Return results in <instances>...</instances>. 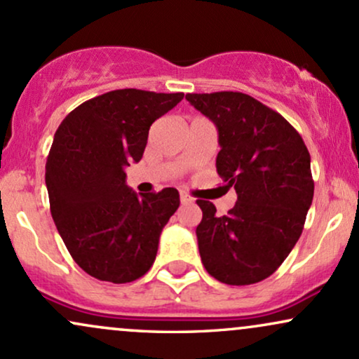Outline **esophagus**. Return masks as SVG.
<instances>
[{
  "label": "esophagus",
  "mask_w": 359,
  "mask_h": 359,
  "mask_svg": "<svg viewBox=\"0 0 359 359\" xmlns=\"http://www.w3.org/2000/svg\"><path fill=\"white\" fill-rule=\"evenodd\" d=\"M192 197L189 196V194H185V192H180V203L182 204H191L192 203Z\"/></svg>",
  "instance_id": "1"
}]
</instances>
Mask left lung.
I'll list each match as a JSON object with an SVG mask.
<instances>
[{"label": "left lung", "instance_id": "8db88e82", "mask_svg": "<svg viewBox=\"0 0 359 359\" xmlns=\"http://www.w3.org/2000/svg\"><path fill=\"white\" fill-rule=\"evenodd\" d=\"M217 128V174L238 201L217 216L197 199L196 228L208 273L228 285H251L270 277L302 234L314 197L311 155L294 126L277 111L243 93L221 90L185 96Z\"/></svg>", "mask_w": 359, "mask_h": 359}]
</instances>
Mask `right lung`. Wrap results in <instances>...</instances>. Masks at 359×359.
I'll list each match as a JSON object with an SVG mask.
<instances>
[{
	"instance_id": "1",
	"label": "right lung",
	"mask_w": 359,
	"mask_h": 359,
	"mask_svg": "<svg viewBox=\"0 0 359 359\" xmlns=\"http://www.w3.org/2000/svg\"><path fill=\"white\" fill-rule=\"evenodd\" d=\"M182 97L109 90L77 106L55 131L45 165L50 212L74 262L90 277L128 283L154 265L179 192L137 194L125 168L142 160L151 123Z\"/></svg>"
}]
</instances>
